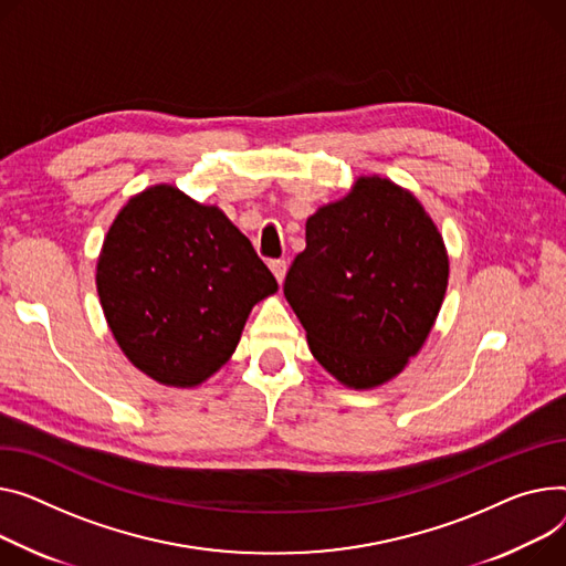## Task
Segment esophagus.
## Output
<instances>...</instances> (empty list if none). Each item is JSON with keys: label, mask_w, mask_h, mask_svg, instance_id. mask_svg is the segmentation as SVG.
<instances>
[{"label": "esophagus", "mask_w": 566, "mask_h": 566, "mask_svg": "<svg viewBox=\"0 0 566 566\" xmlns=\"http://www.w3.org/2000/svg\"><path fill=\"white\" fill-rule=\"evenodd\" d=\"M271 271H273V275H275V280L282 284L284 282V277H286V261L284 259H273L271 263Z\"/></svg>", "instance_id": "34e87169"}]
</instances>
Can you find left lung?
<instances>
[{"instance_id": "left-lung-1", "label": "left lung", "mask_w": 566, "mask_h": 566, "mask_svg": "<svg viewBox=\"0 0 566 566\" xmlns=\"http://www.w3.org/2000/svg\"><path fill=\"white\" fill-rule=\"evenodd\" d=\"M284 295L316 361L348 389H375L419 355L448 286V252L419 198L380 175L307 218Z\"/></svg>"}]
</instances>
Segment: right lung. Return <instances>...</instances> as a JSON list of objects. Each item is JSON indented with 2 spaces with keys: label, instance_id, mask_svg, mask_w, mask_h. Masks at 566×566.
Instances as JSON below:
<instances>
[{
  "label": "right lung",
  "instance_id": "right-lung-1",
  "mask_svg": "<svg viewBox=\"0 0 566 566\" xmlns=\"http://www.w3.org/2000/svg\"><path fill=\"white\" fill-rule=\"evenodd\" d=\"M95 284L125 357L177 389H193L228 364L252 307L277 291L237 224L175 184L149 186L118 211Z\"/></svg>",
  "mask_w": 566,
  "mask_h": 566
}]
</instances>
